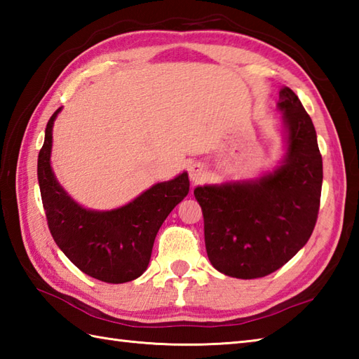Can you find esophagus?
Listing matches in <instances>:
<instances>
[{
  "label": "esophagus",
  "mask_w": 359,
  "mask_h": 359,
  "mask_svg": "<svg viewBox=\"0 0 359 359\" xmlns=\"http://www.w3.org/2000/svg\"><path fill=\"white\" fill-rule=\"evenodd\" d=\"M203 174H205V170L202 163H193L189 166V179H191L194 184L203 177Z\"/></svg>",
  "instance_id": "obj_1"
}]
</instances>
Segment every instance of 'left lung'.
Listing matches in <instances>:
<instances>
[{"mask_svg": "<svg viewBox=\"0 0 359 359\" xmlns=\"http://www.w3.org/2000/svg\"><path fill=\"white\" fill-rule=\"evenodd\" d=\"M285 154L255 179L194 188L211 265L238 279L262 278L287 264L318 219L323 157L310 116L292 89L279 90Z\"/></svg>", "mask_w": 359, "mask_h": 359, "instance_id": "obj_1", "label": "left lung"}]
</instances>
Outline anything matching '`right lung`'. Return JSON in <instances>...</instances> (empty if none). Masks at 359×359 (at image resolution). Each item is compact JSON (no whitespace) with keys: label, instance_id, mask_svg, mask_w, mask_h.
<instances>
[{"label":"right lung","instance_id":"1","mask_svg":"<svg viewBox=\"0 0 359 359\" xmlns=\"http://www.w3.org/2000/svg\"><path fill=\"white\" fill-rule=\"evenodd\" d=\"M52 114L38 154V184L53 241L88 276L109 284L134 280L148 269L158 228L189 191L188 172L158 182L114 210H89L67 194L52 171Z\"/></svg>","mask_w":359,"mask_h":359}]
</instances>
